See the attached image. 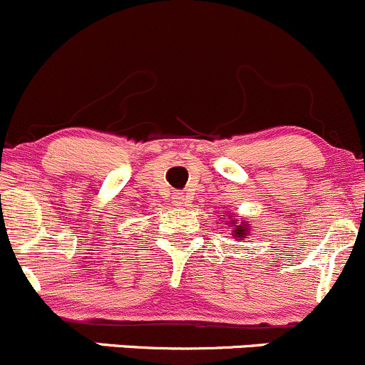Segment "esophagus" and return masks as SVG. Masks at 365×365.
Here are the masks:
<instances>
[{
    "label": "esophagus",
    "instance_id": "obj_1",
    "mask_svg": "<svg viewBox=\"0 0 365 365\" xmlns=\"http://www.w3.org/2000/svg\"><path fill=\"white\" fill-rule=\"evenodd\" d=\"M172 202H174V205H184L187 204V197L184 193H175L174 197H172Z\"/></svg>",
    "mask_w": 365,
    "mask_h": 365
}]
</instances>
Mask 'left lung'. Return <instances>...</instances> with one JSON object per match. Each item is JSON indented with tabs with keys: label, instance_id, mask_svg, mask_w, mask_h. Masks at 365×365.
I'll return each mask as SVG.
<instances>
[{
	"label": "left lung",
	"instance_id": "8db88e82",
	"mask_svg": "<svg viewBox=\"0 0 365 365\" xmlns=\"http://www.w3.org/2000/svg\"><path fill=\"white\" fill-rule=\"evenodd\" d=\"M222 223L223 225L230 227V236L236 241H243L245 237L250 234V222L237 218L236 212L232 211H229V215L222 212ZM222 223H220V225H222Z\"/></svg>",
	"mask_w": 365,
	"mask_h": 365
}]
</instances>
